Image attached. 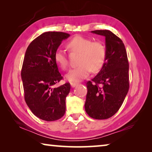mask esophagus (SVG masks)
<instances>
[{"mask_svg": "<svg viewBox=\"0 0 152 152\" xmlns=\"http://www.w3.org/2000/svg\"><path fill=\"white\" fill-rule=\"evenodd\" d=\"M70 84H71V86L72 87H75L76 86H77L78 84V83H76V82H71L70 83Z\"/></svg>", "mask_w": 152, "mask_h": 152, "instance_id": "esophagus-1", "label": "esophagus"}]
</instances>
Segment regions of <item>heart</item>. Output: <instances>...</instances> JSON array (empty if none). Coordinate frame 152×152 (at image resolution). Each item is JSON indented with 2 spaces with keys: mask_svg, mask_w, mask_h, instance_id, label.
Listing matches in <instances>:
<instances>
[{
  "mask_svg": "<svg viewBox=\"0 0 152 152\" xmlns=\"http://www.w3.org/2000/svg\"><path fill=\"white\" fill-rule=\"evenodd\" d=\"M66 47L70 52L80 53L79 66L72 69L66 74L68 81L78 82L86 78L91 71H99L104 66L107 58V50L103 43L92 41L81 35H76L67 43ZM58 65L66 70L68 66V57L62 49L58 48L54 53Z\"/></svg>",
  "mask_w": 152,
  "mask_h": 152,
  "instance_id": "heart-1",
  "label": "heart"
}]
</instances>
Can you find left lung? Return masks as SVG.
I'll return each mask as SVG.
<instances>
[{
    "label": "left lung",
    "mask_w": 152,
    "mask_h": 152,
    "mask_svg": "<svg viewBox=\"0 0 152 152\" xmlns=\"http://www.w3.org/2000/svg\"><path fill=\"white\" fill-rule=\"evenodd\" d=\"M91 32L105 37L107 58L101 71L87 82L84 107L93 119H107L119 110L129 88L127 51L122 40L110 31Z\"/></svg>",
    "instance_id": "8db88e82"
}]
</instances>
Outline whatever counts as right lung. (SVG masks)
<instances>
[{"instance_id":"add662e5","label":"right lung","mask_w":152,"mask_h":152,"mask_svg":"<svg viewBox=\"0 0 152 152\" xmlns=\"http://www.w3.org/2000/svg\"><path fill=\"white\" fill-rule=\"evenodd\" d=\"M69 37L70 34L64 32L43 33L32 41L25 54L21 70L25 101L36 117L46 121L60 119L66 112L70 84L55 86L63 77L54 53Z\"/></svg>"}]
</instances>
